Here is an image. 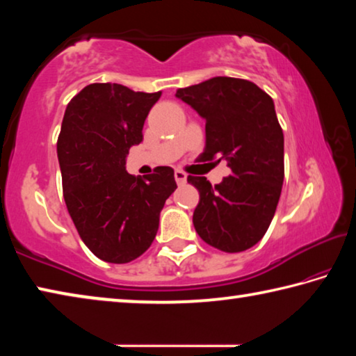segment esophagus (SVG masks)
Instances as JSON below:
<instances>
[{
    "label": "esophagus",
    "mask_w": 356,
    "mask_h": 356,
    "mask_svg": "<svg viewBox=\"0 0 356 356\" xmlns=\"http://www.w3.org/2000/svg\"><path fill=\"white\" fill-rule=\"evenodd\" d=\"M174 179H176L177 185H184L186 182V174L184 171L176 170V171H174Z\"/></svg>",
    "instance_id": "esophagus-1"
}]
</instances>
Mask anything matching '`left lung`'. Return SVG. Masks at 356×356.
Segmentation results:
<instances>
[{"label":"left lung","mask_w":356,"mask_h":356,"mask_svg":"<svg viewBox=\"0 0 356 356\" xmlns=\"http://www.w3.org/2000/svg\"><path fill=\"white\" fill-rule=\"evenodd\" d=\"M206 119L202 160H226L232 176L212 186L188 176L200 191L193 225L204 242L225 252L254 246L272 222L284 180V135L270 95L248 80L215 76L177 89Z\"/></svg>","instance_id":"obj_1"}]
</instances>
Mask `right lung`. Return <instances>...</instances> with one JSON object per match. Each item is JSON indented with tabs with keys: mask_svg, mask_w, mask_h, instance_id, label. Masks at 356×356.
<instances>
[{
	"mask_svg": "<svg viewBox=\"0 0 356 356\" xmlns=\"http://www.w3.org/2000/svg\"><path fill=\"white\" fill-rule=\"evenodd\" d=\"M160 95L92 83L65 108L56 144L64 201L84 245L105 262L135 261L152 245L161 209L177 188L170 166L146 177L125 171Z\"/></svg>",
	"mask_w": 356,
	"mask_h": 356,
	"instance_id": "right-lung-1",
	"label": "right lung"
}]
</instances>
